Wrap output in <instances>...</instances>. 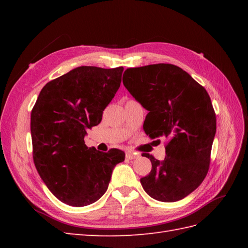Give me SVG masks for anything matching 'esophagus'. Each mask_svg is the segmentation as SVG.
<instances>
[{
  "label": "esophagus",
  "mask_w": 248,
  "mask_h": 248,
  "mask_svg": "<svg viewBox=\"0 0 248 248\" xmlns=\"http://www.w3.org/2000/svg\"><path fill=\"white\" fill-rule=\"evenodd\" d=\"M140 156V155H136V154H133L132 151H127L125 152V157L129 160H133V159H138V157Z\"/></svg>",
  "instance_id": "esophagus-1"
}]
</instances>
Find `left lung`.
Here are the masks:
<instances>
[{"mask_svg":"<svg viewBox=\"0 0 248 248\" xmlns=\"http://www.w3.org/2000/svg\"><path fill=\"white\" fill-rule=\"evenodd\" d=\"M123 82L149 110L145 133L167 140L162 162L143 154L152 164L149 175L140 179L143 188L159 202L183 199L202 184L211 161L217 117L209 93L187 72L171 64L128 68Z\"/></svg>","mask_w":248,"mask_h":248,"instance_id":"left-lung-1","label":"left lung"}]
</instances>
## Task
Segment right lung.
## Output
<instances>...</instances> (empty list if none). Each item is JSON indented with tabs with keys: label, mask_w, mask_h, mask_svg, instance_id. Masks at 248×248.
<instances>
[{
	"label": "right lung",
	"mask_w": 248,
	"mask_h": 248,
	"mask_svg": "<svg viewBox=\"0 0 248 248\" xmlns=\"http://www.w3.org/2000/svg\"><path fill=\"white\" fill-rule=\"evenodd\" d=\"M124 67L81 66L48 82L31 114L33 160L54 196L72 207L97 202L107 192L124 152L88 148L86 130L100 124L121 82Z\"/></svg>",
	"instance_id": "add662e5"
}]
</instances>
